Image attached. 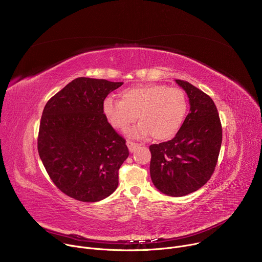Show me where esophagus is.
<instances>
[{"mask_svg":"<svg viewBox=\"0 0 262 262\" xmlns=\"http://www.w3.org/2000/svg\"><path fill=\"white\" fill-rule=\"evenodd\" d=\"M127 147H128V149H129V151L130 152H134V151H136L137 150V148L140 146V144H137V143H135V142H132V141H127Z\"/></svg>","mask_w":262,"mask_h":262,"instance_id":"34e87169","label":"esophagus"}]
</instances>
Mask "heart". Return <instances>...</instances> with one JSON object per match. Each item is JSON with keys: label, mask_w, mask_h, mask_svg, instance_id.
Listing matches in <instances>:
<instances>
[{"label": "heart", "mask_w": 262, "mask_h": 262, "mask_svg": "<svg viewBox=\"0 0 262 262\" xmlns=\"http://www.w3.org/2000/svg\"><path fill=\"white\" fill-rule=\"evenodd\" d=\"M119 96L120 100H103V115L112 126L122 132L129 128L138 115L141 122L129 132L135 138L151 135L156 140H168L178 133L188 114V96L178 87L136 85L122 90Z\"/></svg>", "instance_id": "obj_1"}]
</instances>
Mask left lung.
<instances>
[{"mask_svg": "<svg viewBox=\"0 0 262 262\" xmlns=\"http://www.w3.org/2000/svg\"><path fill=\"white\" fill-rule=\"evenodd\" d=\"M190 98V113L176 136L149 146L150 176L162 193L181 197L203 186L214 172L222 144V124L209 95L176 80Z\"/></svg>", "mask_w": 262, "mask_h": 262, "instance_id": "1", "label": "left lung"}]
</instances>
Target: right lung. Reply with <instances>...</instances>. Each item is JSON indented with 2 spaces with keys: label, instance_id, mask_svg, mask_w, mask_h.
I'll list each match as a JSON object with an SVG mask.
<instances>
[{
  "label": "right lung",
  "instance_id": "add662e5",
  "mask_svg": "<svg viewBox=\"0 0 262 262\" xmlns=\"http://www.w3.org/2000/svg\"><path fill=\"white\" fill-rule=\"evenodd\" d=\"M123 83L78 78L46 104L37 148L57 188L82 202L100 201L118 186L129 151L102 112L105 97Z\"/></svg>",
  "mask_w": 262,
  "mask_h": 262
}]
</instances>
